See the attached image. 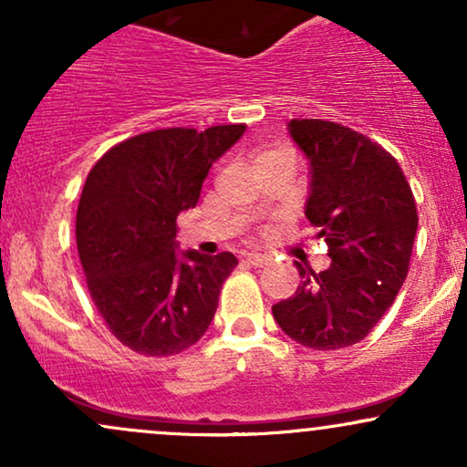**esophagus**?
Returning a JSON list of instances; mask_svg holds the SVG:
<instances>
[{
  "label": "esophagus",
  "instance_id": "esophagus-1",
  "mask_svg": "<svg viewBox=\"0 0 467 467\" xmlns=\"http://www.w3.org/2000/svg\"><path fill=\"white\" fill-rule=\"evenodd\" d=\"M244 261L248 265H254V267H264V265H267L270 264V256H265V254H254V252H250V254H245L244 256Z\"/></svg>",
  "mask_w": 467,
  "mask_h": 467
}]
</instances>
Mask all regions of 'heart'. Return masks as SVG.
<instances>
[{
	"label": "heart",
	"instance_id": "heart-1",
	"mask_svg": "<svg viewBox=\"0 0 467 467\" xmlns=\"http://www.w3.org/2000/svg\"><path fill=\"white\" fill-rule=\"evenodd\" d=\"M283 153H287V151H283V149H270V151L261 153L259 158H256V162H261V160H267V158H276V155H283ZM287 155H292V153H287Z\"/></svg>",
	"mask_w": 467,
	"mask_h": 467
}]
</instances>
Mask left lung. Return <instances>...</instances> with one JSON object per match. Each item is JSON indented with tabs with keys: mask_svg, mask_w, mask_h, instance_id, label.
Here are the masks:
<instances>
[{
	"mask_svg": "<svg viewBox=\"0 0 467 467\" xmlns=\"http://www.w3.org/2000/svg\"><path fill=\"white\" fill-rule=\"evenodd\" d=\"M289 133L312 162L309 223L331 265L298 267L294 296L272 305L292 340L318 351L367 337L409 275L417 206L398 160L371 138L320 118H294Z\"/></svg>",
	"mask_w": 467,
	"mask_h": 467,
	"instance_id": "8db88e82",
	"label": "left lung"
}]
</instances>
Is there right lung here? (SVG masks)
Wrapping results in <instances>:
<instances>
[{
	"mask_svg": "<svg viewBox=\"0 0 467 467\" xmlns=\"http://www.w3.org/2000/svg\"><path fill=\"white\" fill-rule=\"evenodd\" d=\"M245 125L155 130L111 147L89 171L77 211L78 259L105 325L142 356H175L206 334L233 252H186L178 215Z\"/></svg>",
	"mask_w": 467,
	"mask_h": 467,
	"instance_id": "right-lung-1",
	"label": "right lung"
}]
</instances>
